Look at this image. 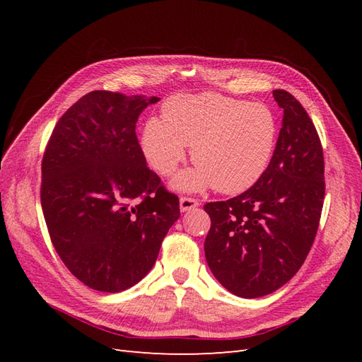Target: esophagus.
<instances>
[{
  "label": "esophagus",
  "instance_id": "esophagus-1",
  "mask_svg": "<svg viewBox=\"0 0 362 362\" xmlns=\"http://www.w3.org/2000/svg\"><path fill=\"white\" fill-rule=\"evenodd\" d=\"M198 205H199V202L193 198H181L180 199V210L182 213L189 211V210H192V208H196Z\"/></svg>",
  "mask_w": 362,
  "mask_h": 362
}]
</instances>
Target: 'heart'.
I'll use <instances>...</instances> for the list:
<instances>
[{
	"mask_svg": "<svg viewBox=\"0 0 362 362\" xmlns=\"http://www.w3.org/2000/svg\"><path fill=\"white\" fill-rule=\"evenodd\" d=\"M151 117L140 145L160 175H172L192 146L194 168L178 173L181 192L214 187L228 194L246 192L266 173L278 140V120L269 107L218 93L175 95Z\"/></svg>",
	"mask_w": 362,
	"mask_h": 362,
	"instance_id": "b5f03b06",
	"label": "heart"
}]
</instances>
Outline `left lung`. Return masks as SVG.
<instances>
[{
    "label": "left lung",
    "instance_id": "8db88e82",
    "mask_svg": "<svg viewBox=\"0 0 362 362\" xmlns=\"http://www.w3.org/2000/svg\"><path fill=\"white\" fill-rule=\"evenodd\" d=\"M282 128L266 173L233 199L205 204L211 218L204 249L214 278L238 298L255 299L287 284L308 255L325 198L319 134L302 104L273 90Z\"/></svg>",
    "mask_w": 362,
    "mask_h": 362
}]
</instances>
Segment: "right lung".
Instances as JSON below:
<instances>
[{
	"mask_svg": "<svg viewBox=\"0 0 362 362\" xmlns=\"http://www.w3.org/2000/svg\"><path fill=\"white\" fill-rule=\"evenodd\" d=\"M157 96L95 90L54 128L42 160L40 202L51 242L72 275L98 291L136 286L156 264L178 196L161 185L136 136Z\"/></svg>",
	"mask_w": 362,
	"mask_h": 362,
	"instance_id": "right-lung-1",
	"label": "right lung"
}]
</instances>
